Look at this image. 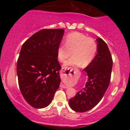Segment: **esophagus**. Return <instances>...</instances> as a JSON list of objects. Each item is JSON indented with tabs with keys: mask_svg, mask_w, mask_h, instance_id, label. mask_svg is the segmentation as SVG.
Instances as JSON below:
<instances>
[{
	"mask_svg": "<svg viewBox=\"0 0 130 130\" xmlns=\"http://www.w3.org/2000/svg\"><path fill=\"white\" fill-rule=\"evenodd\" d=\"M65 71H66V70H65V68H62V71L63 73H65ZM68 74H71V71H68ZM60 87H62V88H63V89H67L68 88V87H67V86H64V85L62 84V83H61L60 85Z\"/></svg>",
	"mask_w": 130,
	"mask_h": 130,
	"instance_id": "1",
	"label": "esophagus"
}]
</instances>
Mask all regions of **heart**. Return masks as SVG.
Masks as SVG:
<instances>
[{
  "label": "heart",
  "mask_w": 130,
  "mask_h": 130,
  "mask_svg": "<svg viewBox=\"0 0 130 130\" xmlns=\"http://www.w3.org/2000/svg\"><path fill=\"white\" fill-rule=\"evenodd\" d=\"M97 51V44L91 37L79 32L68 34L65 38V44H61L58 48L57 56L61 62L66 65L74 67H86L93 60Z\"/></svg>",
  "instance_id": "b5f03b06"
}]
</instances>
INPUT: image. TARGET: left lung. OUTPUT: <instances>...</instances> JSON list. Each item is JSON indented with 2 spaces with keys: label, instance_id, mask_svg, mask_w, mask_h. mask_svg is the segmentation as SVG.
Returning a JSON list of instances; mask_svg holds the SVG:
<instances>
[{
  "label": "left lung",
  "instance_id": "1",
  "mask_svg": "<svg viewBox=\"0 0 130 130\" xmlns=\"http://www.w3.org/2000/svg\"><path fill=\"white\" fill-rule=\"evenodd\" d=\"M96 40L98 53L84 70L88 75L86 87L69 100L70 108L78 112L94 108L102 99L111 80L113 63L111 53L103 40Z\"/></svg>",
  "mask_w": 130,
  "mask_h": 130
}]
</instances>
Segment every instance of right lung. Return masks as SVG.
I'll return each instance as SVG.
<instances>
[{"mask_svg": "<svg viewBox=\"0 0 130 130\" xmlns=\"http://www.w3.org/2000/svg\"><path fill=\"white\" fill-rule=\"evenodd\" d=\"M64 31L40 30L22 46L16 67L19 87L26 101L35 108L47 106L59 87L57 51Z\"/></svg>", "mask_w": 130, "mask_h": 130, "instance_id": "add662e5", "label": "right lung"}]
</instances>
